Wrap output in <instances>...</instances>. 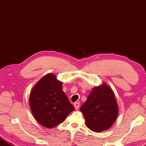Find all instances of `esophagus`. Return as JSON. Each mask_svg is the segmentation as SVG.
Returning a JSON list of instances; mask_svg holds the SVG:
<instances>
[{"label": "esophagus", "instance_id": "34e87169", "mask_svg": "<svg viewBox=\"0 0 146 146\" xmlns=\"http://www.w3.org/2000/svg\"><path fill=\"white\" fill-rule=\"evenodd\" d=\"M79 106H80V103L79 102H76L74 103V107H75V109L77 110L79 108Z\"/></svg>", "mask_w": 146, "mask_h": 146}]
</instances>
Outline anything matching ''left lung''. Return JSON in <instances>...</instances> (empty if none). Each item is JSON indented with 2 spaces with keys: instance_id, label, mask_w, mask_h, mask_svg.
I'll return each instance as SVG.
<instances>
[{
  "instance_id": "obj_1",
  "label": "left lung",
  "mask_w": 146,
  "mask_h": 146,
  "mask_svg": "<svg viewBox=\"0 0 146 146\" xmlns=\"http://www.w3.org/2000/svg\"><path fill=\"white\" fill-rule=\"evenodd\" d=\"M80 110L84 115L86 126L96 132L110 129L118 112L115 94L106 84L93 88Z\"/></svg>"
}]
</instances>
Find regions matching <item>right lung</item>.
Here are the masks:
<instances>
[{
	"label": "right lung",
	"mask_w": 146,
	"mask_h": 146,
	"mask_svg": "<svg viewBox=\"0 0 146 146\" xmlns=\"http://www.w3.org/2000/svg\"><path fill=\"white\" fill-rule=\"evenodd\" d=\"M29 106L38 122L50 129L63 122L75 110L62 91V82L51 74L41 78L33 88Z\"/></svg>",
	"instance_id": "add662e5"
}]
</instances>
